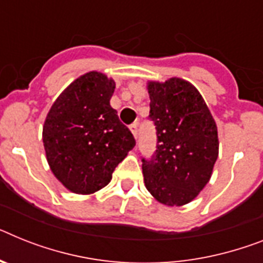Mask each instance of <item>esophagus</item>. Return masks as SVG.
<instances>
[{
    "label": "esophagus",
    "instance_id": "1",
    "mask_svg": "<svg viewBox=\"0 0 263 263\" xmlns=\"http://www.w3.org/2000/svg\"><path fill=\"white\" fill-rule=\"evenodd\" d=\"M139 124L138 123H134V124L129 125V129H131L132 135L135 136V139H138V135H139Z\"/></svg>",
    "mask_w": 263,
    "mask_h": 263
}]
</instances>
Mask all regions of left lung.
<instances>
[{
    "instance_id": "8db88e82",
    "label": "left lung",
    "mask_w": 263,
    "mask_h": 263,
    "mask_svg": "<svg viewBox=\"0 0 263 263\" xmlns=\"http://www.w3.org/2000/svg\"><path fill=\"white\" fill-rule=\"evenodd\" d=\"M148 93L158 142L154 155L142 158L145 187L165 206H183L210 180L219 147L217 124L189 81H151Z\"/></svg>"
}]
</instances>
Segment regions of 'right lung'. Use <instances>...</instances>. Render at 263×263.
<instances>
[{
    "instance_id": "right-lung-1",
    "label": "right lung",
    "mask_w": 263,
    "mask_h": 263,
    "mask_svg": "<svg viewBox=\"0 0 263 263\" xmlns=\"http://www.w3.org/2000/svg\"><path fill=\"white\" fill-rule=\"evenodd\" d=\"M115 81L100 72L83 74L53 103L43 128L52 173L76 194L105 187L119 163L135 147L131 131L109 100Z\"/></svg>"
}]
</instances>
